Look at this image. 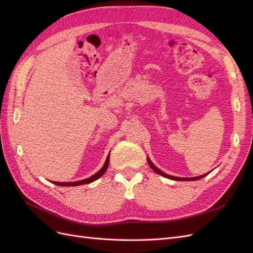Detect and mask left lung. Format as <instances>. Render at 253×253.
Instances as JSON below:
<instances>
[{"label": "left lung", "mask_w": 253, "mask_h": 253, "mask_svg": "<svg viewBox=\"0 0 253 253\" xmlns=\"http://www.w3.org/2000/svg\"><path fill=\"white\" fill-rule=\"evenodd\" d=\"M147 159H148V164L150 165V167L152 168V170L154 171V172H156L157 174H159V175H162V176H164V177H167V178H170V179H173V180H182V181H187V180H197V179H201V178H203V177H205V176L207 175V174H204V175H201V176H197V177H188V178H185V177H176V176H172V175H168V174H166V173H164L163 171H160L158 168H156L154 165H153V163L151 162V159L149 158V157H147Z\"/></svg>", "instance_id": "left-lung-1"}]
</instances>
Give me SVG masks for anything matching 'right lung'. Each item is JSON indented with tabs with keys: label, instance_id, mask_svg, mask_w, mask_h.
<instances>
[{
	"label": "right lung",
	"instance_id": "obj_1",
	"mask_svg": "<svg viewBox=\"0 0 253 253\" xmlns=\"http://www.w3.org/2000/svg\"><path fill=\"white\" fill-rule=\"evenodd\" d=\"M109 163H110V154L108 155V157H106L105 163H104V165H103V167L101 168V169L99 170L96 174H94L93 176H90V177H88V178H86V179H82V180H80V181H74V182H57V181H53V183H55V185H58V186L73 187V186H80V185H84V183L93 182V181H95L96 179H98L99 177H101V176L105 173L106 169H108V167H109Z\"/></svg>",
	"mask_w": 253,
	"mask_h": 253
}]
</instances>
